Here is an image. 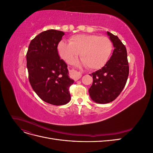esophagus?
I'll return each mask as SVG.
<instances>
[{
  "label": "esophagus",
  "mask_w": 153,
  "mask_h": 153,
  "mask_svg": "<svg viewBox=\"0 0 153 153\" xmlns=\"http://www.w3.org/2000/svg\"><path fill=\"white\" fill-rule=\"evenodd\" d=\"M69 71H70L71 75L73 76V78L75 80H78L82 76V73L77 71L76 70H75V69H71V70Z\"/></svg>",
  "instance_id": "34e87169"
}]
</instances>
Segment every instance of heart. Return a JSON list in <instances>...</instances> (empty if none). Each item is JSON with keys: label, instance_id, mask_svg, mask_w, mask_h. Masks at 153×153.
Instances as JSON below:
<instances>
[{"label": "heart", "instance_id": "b5f03b06", "mask_svg": "<svg viewBox=\"0 0 153 153\" xmlns=\"http://www.w3.org/2000/svg\"><path fill=\"white\" fill-rule=\"evenodd\" d=\"M69 43L61 41L58 45L60 56L68 62L80 59L87 68L97 69L107 62L112 52V41L106 36L96 34H77L69 38Z\"/></svg>", "mask_w": 153, "mask_h": 153}]
</instances>
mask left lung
Masks as SVG:
<instances>
[{
  "instance_id": "obj_1",
  "label": "left lung",
  "mask_w": 153,
  "mask_h": 153,
  "mask_svg": "<svg viewBox=\"0 0 153 153\" xmlns=\"http://www.w3.org/2000/svg\"><path fill=\"white\" fill-rule=\"evenodd\" d=\"M114 47L112 56L105 65L90 75L93 82L89 89L94 102L105 104L112 102L121 94L129 75V64L126 47L115 36L107 32Z\"/></svg>"
}]
</instances>
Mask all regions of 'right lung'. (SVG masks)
<instances>
[{"instance_id": "right-lung-1", "label": "right lung", "mask_w": 153, "mask_h": 153, "mask_svg": "<svg viewBox=\"0 0 153 153\" xmlns=\"http://www.w3.org/2000/svg\"><path fill=\"white\" fill-rule=\"evenodd\" d=\"M64 33L50 29L32 39L27 52V67L31 87L39 98L53 105L68 103L69 87L74 81L69 78L68 65L60 59L57 46Z\"/></svg>"}]
</instances>
